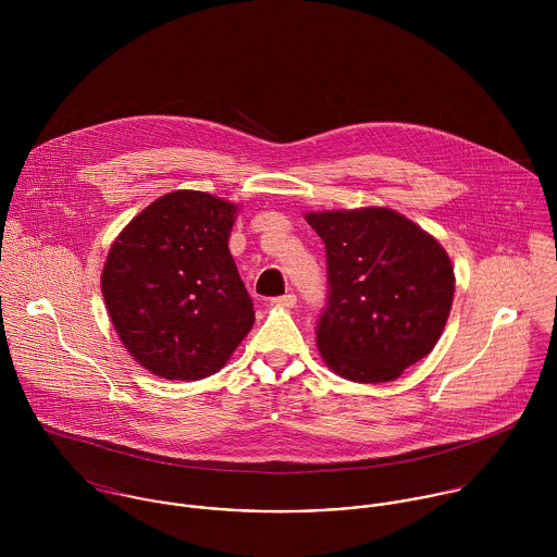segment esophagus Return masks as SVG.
Here are the masks:
<instances>
[{
  "label": "esophagus",
  "instance_id": "obj_1",
  "mask_svg": "<svg viewBox=\"0 0 557 557\" xmlns=\"http://www.w3.org/2000/svg\"><path fill=\"white\" fill-rule=\"evenodd\" d=\"M296 302H298L296 294H285V296H278V298H274V300H272V305L283 307V309H294V307H296Z\"/></svg>",
  "mask_w": 557,
  "mask_h": 557
}]
</instances>
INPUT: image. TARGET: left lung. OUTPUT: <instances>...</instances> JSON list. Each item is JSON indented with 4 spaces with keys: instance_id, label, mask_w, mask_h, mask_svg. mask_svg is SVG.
Masks as SVG:
<instances>
[{
    "instance_id": "8db88e82",
    "label": "left lung",
    "mask_w": 557,
    "mask_h": 557,
    "mask_svg": "<svg viewBox=\"0 0 557 557\" xmlns=\"http://www.w3.org/2000/svg\"><path fill=\"white\" fill-rule=\"evenodd\" d=\"M307 221L325 244L327 298L315 330L325 364L351 382L397 380L446 325L455 294L446 250L388 208Z\"/></svg>"
}]
</instances>
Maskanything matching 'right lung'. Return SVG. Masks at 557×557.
<instances>
[{"mask_svg": "<svg viewBox=\"0 0 557 557\" xmlns=\"http://www.w3.org/2000/svg\"><path fill=\"white\" fill-rule=\"evenodd\" d=\"M236 206L175 190L113 242L102 296L131 356L164 380H201L225 367L255 321L227 239Z\"/></svg>", "mask_w": 557, "mask_h": 557, "instance_id": "right-lung-1", "label": "right lung"}]
</instances>
